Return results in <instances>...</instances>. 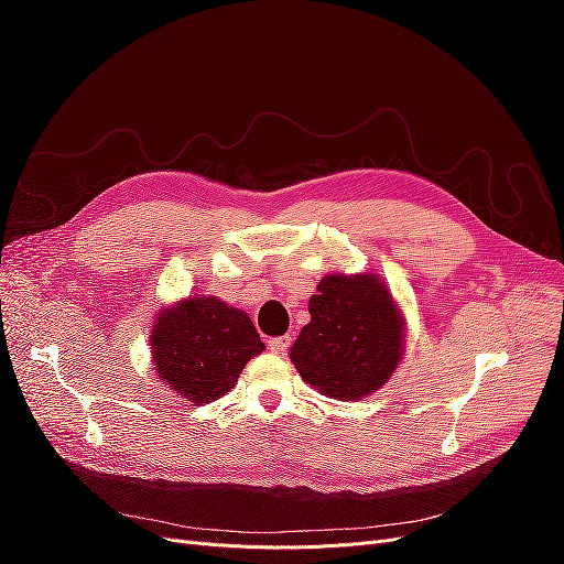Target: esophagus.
<instances>
[{"label":"esophagus","mask_w":564,"mask_h":564,"mask_svg":"<svg viewBox=\"0 0 564 564\" xmlns=\"http://www.w3.org/2000/svg\"><path fill=\"white\" fill-rule=\"evenodd\" d=\"M268 346H270V350H272V352L284 355V352L289 350V346H292V336L284 334V336H278V338H270V340H268Z\"/></svg>","instance_id":"1"}]
</instances>
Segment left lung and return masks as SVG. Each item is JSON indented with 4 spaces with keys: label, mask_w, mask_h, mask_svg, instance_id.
<instances>
[{
    "label": "left lung",
    "mask_w": 564,
    "mask_h": 564,
    "mask_svg": "<svg viewBox=\"0 0 564 564\" xmlns=\"http://www.w3.org/2000/svg\"><path fill=\"white\" fill-rule=\"evenodd\" d=\"M308 311L311 322L289 352L305 383L348 402L390 379L402 357L404 319L381 278H322Z\"/></svg>",
    "instance_id": "left-lung-1"
}]
</instances>
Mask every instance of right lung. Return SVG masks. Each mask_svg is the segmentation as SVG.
I'll return each mask as SVG.
<instances>
[{
    "instance_id": "1",
    "label": "right lung",
    "mask_w": 564,
    "mask_h": 564,
    "mask_svg": "<svg viewBox=\"0 0 564 564\" xmlns=\"http://www.w3.org/2000/svg\"><path fill=\"white\" fill-rule=\"evenodd\" d=\"M150 344L160 381L195 404L226 395L245 365L265 348L247 313L202 294L162 311Z\"/></svg>"
}]
</instances>
